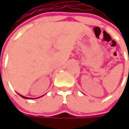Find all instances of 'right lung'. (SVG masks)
Returning <instances> with one entry per match:
<instances>
[{
	"instance_id": "1",
	"label": "right lung",
	"mask_w": 129,
	"mask_h": 129,
	"mask_svg": "<svg viewBox=\"0 0 129 129\" xmlns=\"http://www.w3.org/2000/svg\"><path fill=\"white\" fill-rule=\"evenodd\" d=\"M19 95V94H18ZM21 96L22 97V98H26V97H24V96H23V95H21ZM28 99H30V98H28Z\"/></svg>"
}]
</instances>
